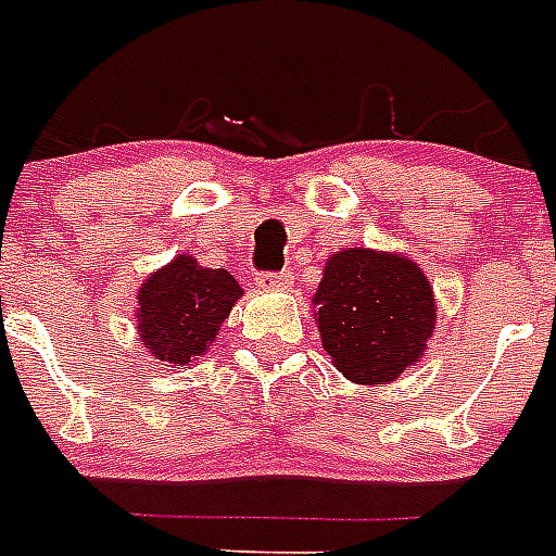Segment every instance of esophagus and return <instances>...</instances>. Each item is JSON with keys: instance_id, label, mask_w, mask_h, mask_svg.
I'll use <instances>...</instances> for the list:
<instances>
[{"instance_id": "esophagus-1", "label": "esophagus", "mask_w": 556, "mask_h": 556, "mask_svg": "<svg viewBox=\"0 0 556 556\" xmlns=\"http://www.w3.org/2000/svg\"><path fill=\"white\" fill-rule=\"evenodd\" d=\"M295 281V275L290 269H281V273H261L255 278V283L261 290H287Z\"/></svg>"}]
</instances>
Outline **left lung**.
I'll list each match as a JSON object with an SVG mask.
<instances>
[{
  "label": "left lung",
  "instance_id": "obj_1",
  "mask_svg": "<svg viewBox=\"0 0 556 556\" xmlns=\"http://www.w3.org/2000/svg\"><path fill=\"white\" fill-rule=\"evenodd\" d=\"M313 304L324 350L358 384L393 381L419 362L437 324L433 290L419 266L372 250L332 255Z\"/></svg>",
  "mask_w": 556,
  "mask_h": 556
}]
</instances>
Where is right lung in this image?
I'll use <instances>...</instances> for the list:
<instances>
[{
    "label": "right lung",
    "mask_w": 556,
    "mask_h": 556,
    "mask_svg": "<svg viewBox=\"0 0 556 556\" xmlns=\"http://www.w3.org/2000/svg\"><path fill=\"white\" fill-rule=\"evenodd\" d=\"M238 295L241 287L226 269H206L189 255L175 257L140 287V339L160 362L177 367L194 362L208 350Z\"/></svg>",
    "instance_id": "1"
}]
</instances>
